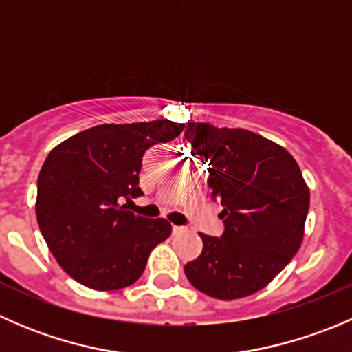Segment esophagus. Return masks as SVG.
Segmentation results:
<instances>
[{
  "instance_id": "obj_1",
  "label": "esophagus",
  "mask_w": 352,
  "mask_h": 352,
  "mask_svg": "<svg viewBox=\"0 0 352 352\" xmlns=\"http://www.w3.org/2000/svg\"><path fill=\"white\" fill-rule=\"evenodd\" d=\"M184 232H186V228H182V226H175V225L172 226L173 235H180V233H184Z\"/></svg>"
}]
</instances>
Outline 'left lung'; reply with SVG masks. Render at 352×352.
Returning <instances> with one entry per match:
<instances>
[{
  "instance_id": "left-lung-1",
  "label": "left lung",
  "mask_w": 352,
  "mask_h": 352,
  "mask_svg": "<svg viewBox=\"0 0 352 352\" xmlns=\"http://www.w3.org/2000/svg\"><path fill=\"white\" fill-rule=\"evenodd\" d=\"M192 155L209 162L211 197L223 206L221 239L199 233L202 252L184 271L196 289L218 300L265 287L300 248L310 189L296 160L247 129L189 122Z\"/></svg>"
}]
</instances>
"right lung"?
<instances>
[{
	"instance_id": "1",
	"label": "right lung",
	"mask_w": 352,
	"mask_h": 352,
	"mask_svg": "<svg viewBox=\"0 0 352 352\" xmlns=\"http://www.w3.org/2000/svg\"><path fill=\"white\" fill-rule=\"evenodd\" d=\"M184 127L166 119L102 124L47 155L35 214L49 250L74 281L116 291L141 278L150 252L168 239L172 225L126 211L119 199L143 194L138 184L146 150L175 140Z\"/></svg>"
}]
</instances>
